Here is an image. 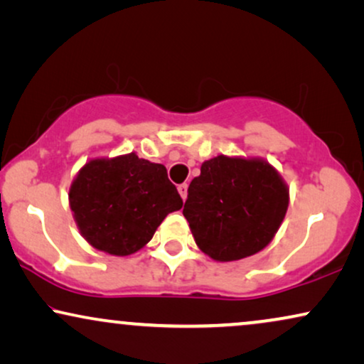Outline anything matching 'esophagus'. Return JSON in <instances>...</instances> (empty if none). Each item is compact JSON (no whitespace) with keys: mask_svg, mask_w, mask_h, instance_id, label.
<instances>
[{"mask_svg":"<svg viewBox=\"0 0 364 364\" xmlns=\"http://www.w3.org/2000/svg\"><path fill=\"white\" fill-rule=\"evenodd\" d=\"M178 191H179V195H181L183 200L186 201V198H188V185H186V183H183V185H179V186H178Z\"/></svg>","mask_w":364,"mask_h":364,"instance_id":"34e87169","label":"esophagus"}]
</instances>
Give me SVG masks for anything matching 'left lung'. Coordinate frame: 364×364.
Masks as SVG:
<instances>
[{"label":"left lung","instance_id":"left-lung-1","mask_svg":"<svg viewBox=\"0 0 364 364\" xmlns=\"http://www.w3.org/2000/svg\"><path fill=\"white\" fill-rule=\"evenodd\" d=\"M287 210V185L273 166L221 154L203 163L190 183L183 215L201 251L235 261L263 250Z\"/></svg>","mask_w":364,"mask_h":364}]
</instances>
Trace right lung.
<instances>
[{
	"instance_id": "right-lung-1",
	"label": "right lung",
	"mask_w": 364,
	"mask_h": 364,
	"mask_svg": "<svg viewBox=\"0 0 364 364\" xmlns=\"http://www.w3.org/2000/svg\"><path fill=\"white\" fill-rule=\"evenodd\" d=\"M70 205L91 246L126 256L143 248L183 200L163 164L129 153L86 163L71 185Z\"/></svg>"
}]
</instances>
